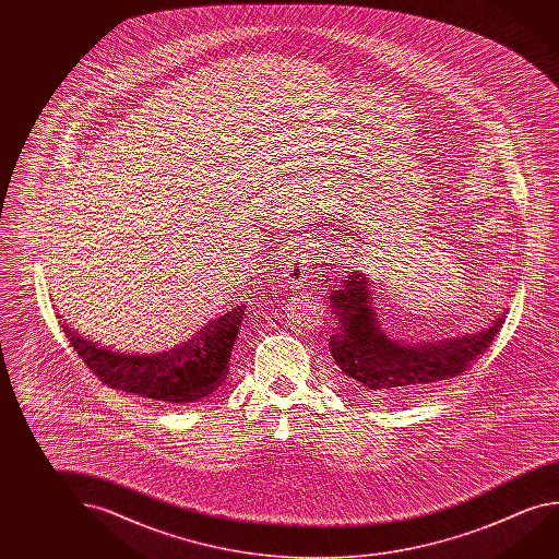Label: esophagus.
Returning a JSON list of instances; mask_svg holds the SVG:
<instances>
[{
    "label": "esophagus",
    "mask_w": 559,
    "mask_h": 559,
    "mask_svg": "<svg viewBox=\"0 0 559 559\" xmlns=\"http://www.w3.org/2000/svg\"><path fill=\"white\" fill-rule=\"evenodd\" d=\"M310 249H296L288 261L284 263V283L288 286H300L308 281L310 275Z\"/></svg>",
    "instance_id": "1"
}]
</instances>
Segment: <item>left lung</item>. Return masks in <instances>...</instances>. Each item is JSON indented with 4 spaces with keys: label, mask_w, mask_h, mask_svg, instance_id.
<instances>
[{
    "label": "left lung",
    "mask_w": 559,
    "mask_h": 559,
    "mask_svg": "<svg viewBox=\"0 0 559 559\" xmlns=\"http://www.w3.org/2000/svg\"><path fill=\"white\" fill-rule=\"evenodd\" d=\"M372 281L355 271L330 296L335 320L330 350L335 382L360 397L425 394L429 388L466 372L493 343L507 311L489 328L460 337L403 343L385 330L376 311Z\"/></svg>",
    "instance_id": "1"
}]
</instances>
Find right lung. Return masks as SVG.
Listing matches in <instances>:
<instances>
[{
    "mask_svg": "<svg viewBox=\"0 0 559 559\" xmlns=\"http://www.w3.org/2000/svg\"><path fill=\"white\" fill-rule=\"evenodd\" d=\"M246 304L209 321L187 343L154 353L127 355L93 345L62 323L66 337L103 384L162 403H197L211 397L226 380L229 355L238 337Z\"/></svg>",
    "mask_w": 559,
    "mask_h": 559,
    "instance_id": "add662e5",
    "label": "right lung"
}]
</instances>
